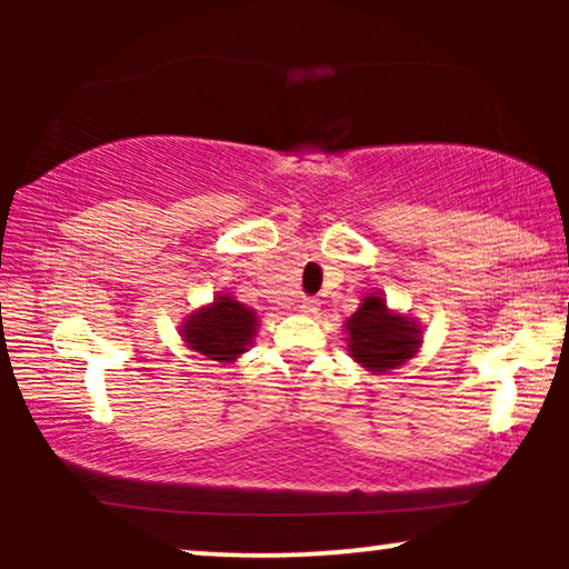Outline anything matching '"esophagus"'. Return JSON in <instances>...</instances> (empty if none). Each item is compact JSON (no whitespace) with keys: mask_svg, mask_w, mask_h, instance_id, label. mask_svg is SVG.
<instances>
[{"mask_svg":"<svg viewBox=\"0 0 569 569\" xmlns=\"http://www.w3.org/2000/svg\"><path fill=\"white\" fill-rule=\"evenodd\" d=\"M316 310H318V300H313V298H302V300H300V313L313 316Z\"/></svg>","mask_w":569,"mask_h":569,"instance_id":"obj_1","label":"esophagus"}]
</instances>
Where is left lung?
<instances>
[{
    "label": "left lung",
    "instance_id": "1",
    "mask_svg": "<svg viewBox=\"0 0 569 569\" xmlns=\"http://www.w3.org/2000/svg\"><path fill=\"white\" fill-rule=\"evenodd\" d=\"M419 347V333L401 316L386 310L383 298L370 295L349 318V349L372 372H386L407 362Z\"/></svg>",
    "mask_w": 569,
    "mask_h": 569
}]
</instances>
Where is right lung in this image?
<instances>
[{
    "mask_svg": "<svg viewBox=\"0 0 569 569\" xmlns=\"http://www.w3.org/2000/svg\"><path fill=\"white\" fill-rule=\"evenodd\" d=\"M256 329V313L238 300L220 298L193 313L183 326V339L209 360H236L248 347Z\"/></svg>",
    "mask_w": 569,
    "mask_h": 569,
    "instance_id": "right-lung-1",
    "label": "right lung"
}]
</instances>
